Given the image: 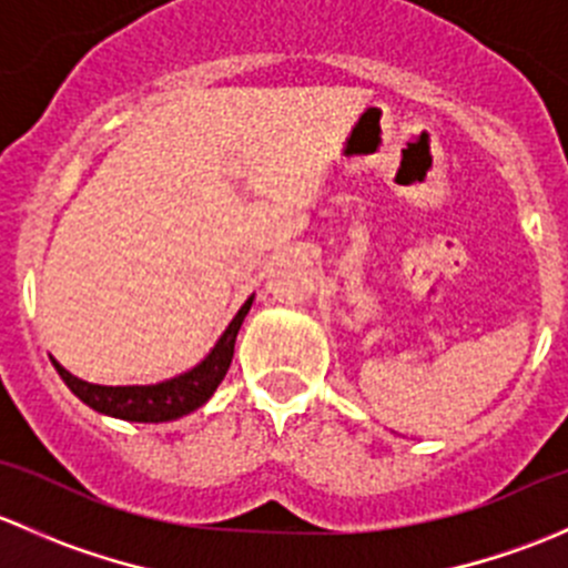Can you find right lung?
Masks as SVG:
<instances>
[{
	"label": "right lung",
	"instance_id": "1",
	"mask_svg": "<svg viewBox=\"0 0 568 568\" xmlns=\"http://www.w3.org/2000/svg\"><path fill=\"white\" fill-rule=\"evenodd\" d=\"M252 296L242 305V311L236 313V318L227 324V329L222 332V337L216 341V346L211 348L209 357L200 365H194L186 374L175 376V379L159 382V385H129V387H106V385H90V382L77 379L73 374H68L57 359H51L57 368V374L62 376L71 393L79 400H84L88 406H93L95 412H104V415L120 417V420H134V423H164L175 420V417L189 415L197 406H203L205 400L214 395L220 382L225 379L227 368H231L233 359V346H236V335L242 329V321L250 313Z\"/></svg>",
	"mask_w": 568,
	"mask_h": 568
}]
</instances>
